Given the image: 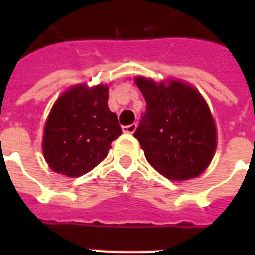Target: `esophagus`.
Returning a JSON list of instances; mask_svg holds the SVG:
<instances>
[{
    "label": "esophagus",
    "instance_id": "1",
    "mask_svg": "<svg viewBox=\"0 0 255 255\" xmlns=\"http://www.w3.org/2000/svg\"><path fill=\"white\" fill-rule=\"evenodd\" d=\"M136 128H137V124L136 123H132V124H128V126H123L122 127V131L124 133H133L136 131Z\"/></svg>",
    "mask_w": 255,
    "mask_h": 255
}]
</instances>
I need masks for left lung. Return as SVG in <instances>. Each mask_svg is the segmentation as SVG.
Segmentation results:
<instances>
[{"instance_id": "8db88e82", "label": "left lung", "mask_w": 255, "mask_h": 255, "mask_svg": "<svg viewBox=\"0 0 255 255\" xmlns=\"http://www.w3.org/2000/svg\"><path fill=\"white\" fill-rule=\"evenodd\" d=\"M147 108L135 136L148 163L170 180L197 177L216 151V126L196 88L172 81L156 85L136 78Z\"/></svg>"}]
</instances>
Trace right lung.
Returning <instances> with one entry per match:
<instances>
[{
  "label": "right lung",
  "instance_id": "add662e5",
  "mask_svg": "<svg viewBox=\"0 0 255 255\" xmlns=\"http://www.w3.org/2000/svg\"><path fill=\"white\" fill-rule=\"evenodd\" d=\"M107 102V86H77L55 102L43 135V156L54 172L79 177L107 156L122 135Z\"/></svg>",
  "mask_w": 255,
  "mask_h": 255
}]
</instances>
